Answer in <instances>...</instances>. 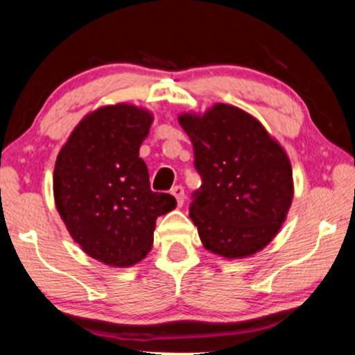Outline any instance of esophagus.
<instances>
[{
	"label": "esophagus",
	"instance_id": "obj_1",
	"mask_svg": "<svg viewBox=\"0 0 355 355\" xmlns=\"http://www.w3.org/2000/svg\"><path fill=\"white\" fill-rule=\"evenodd\" d=\"M171 193L174 197H176L178 205L182 207V203H184V189H182V186H174L171 189Z\"/></svg>",
	"mask_w": 355,
	"mask_h": 355
}]
</instances>
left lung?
I'll list each match as a JSON object with an SVG mask.
<instances>
[{
    "mask_svg": "<svg viewBox=\"0 0 355 355\" xmlns=\"http://www.w3.org/2000/svg\"><path fill=\"white\" fill-rule=\"evenodd\" d=\"M202 186L189 216L203 247L226 259L263 249L293 202V169L284 150L259 121L236 106L215 105L203 116L182 114Z\"/></svg>",
    "mask_w": 355,
    "mask_h": 355,
    "instance_id": "8db88e82",
    "label": "left lung"
}]
</instances>
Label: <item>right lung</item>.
Wrapping results in <instances>:
<instances>
[{"mask_svg": "<svg viewBox=\"0 0 355 355\" xmlns=\"http://www.w3.org/2000/svg\"><path fill=\"white\" fill-rule=\"evenodd\" d=\"M152 121L137 106H105L82 119L58 155V211L85 254L106 265L142 260L152 249L157 218L176 207L173 196L150 189L139 157Z\"/></svg>", "mask_w": 355, "mask_h": 355, "instance_id": "1", "label": "right lung"}]
</instances>
